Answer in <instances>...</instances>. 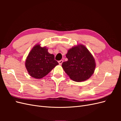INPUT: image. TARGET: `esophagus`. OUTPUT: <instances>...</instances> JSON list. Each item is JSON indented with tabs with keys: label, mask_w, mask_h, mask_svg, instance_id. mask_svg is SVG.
<instances>
[{
	"label": "esophagus",
	"mask_w": 121,
	"mask_h": 121,
	"mask_svg": "<svg viewBox=\"0 0 121 121\" xmlns=\"http://www.w3.org/2000/svg\"><path fill=\"white\" fill-rule=\"evenodd\" d=\"M63 60H60V61H58V63H59L60 65H61L62 64V63H63Z\"/></svg>",
	"instance_id": "obj_1"
}]
</instances>
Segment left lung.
<instances>
[{
  "label": "left lung",
  "instance_id": "left-lung-1",
  "mask_svg": "<svg viewBox=\"0 0 121 121\" xmlns=\"http://www.w3.org/2000/svg\"><path fill=\"white\" fill-rule=\"evenodd\" d=\"M67 61L62 64L65 73L75 82H83L89 79L94 72L95 60L85 46L78 44L68 50Z\"/></svg>",
  "mask_w": 121,
  "mask_h": 121
}]
</instances>
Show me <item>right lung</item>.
Returning a JSON list of instances; mask_svg holds the SVG:
<instances>
[{"mask_svg":"<svg viewBox=\"0 0 121 121\" xmlns=\"http://www.w3.org/2000/svg\"><path fill=\"white\" fill-rule=\"evenodd\" d=\"M54 56L48 52L46 46L40 44L35 45L29 53L25 61V67L28 74L35 79H41L46 76L58 65Z\"/></svg>","mask_w":121,"mask_h":121,"instance_id":"add662e5","label":"right lung"}]
</instances>
